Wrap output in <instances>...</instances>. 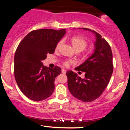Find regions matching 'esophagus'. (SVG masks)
Returning a JSON list of instances; mask_svg holds the SVG:
<instances>
[{"mask_svg":"<svg viewBox=\"0 0 130 130\" xmlns=\"http://www.w3.org/2000/svg\"><path fill=\"white\" fill-rule=\"evenodd\" d=\"M66 70H65V69H62V73H63V74H65V73H66Z\"/></svg>","mask_w":130,"mask_h":130,"instance_id":"1","label":"esophagus"}]
</instances>
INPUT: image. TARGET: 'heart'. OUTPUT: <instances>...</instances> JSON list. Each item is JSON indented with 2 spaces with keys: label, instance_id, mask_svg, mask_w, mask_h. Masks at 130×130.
<instances>
[{
  "label": "heart",
  "instance_id": "obj_1",
  "mask_svg": "<svg viewBox=\"0 0 130 130\" xmlns=\"http://www.w3.org/2000/svg\"><path fill=\"white\" fill-rule=\"evenodd\" d=\"M71 42L75 51H82L84 50L87 45V41L83 37L80 36L72 37L71 39ZM61 44H62V41H60L57 44L56 48H59ZM73 62V61L71 60H67L63 62V64L65 66H68L70 63H72Z\"/></svg>",
  "mask_w": 130,
  "mask_h": 130
}]
</instances>
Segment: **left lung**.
<instances>
[{"instance_id":"8db88e82","label":"left lung","mask_w":130,"mask_h":130,"mask_svg":"<svg viewBox=\"0 0 130 130\" xmlns=\"http://www.w3.org/2000/svg\"><path fill=\"white\" fill-rule=\"evenodd\" d=\"M95 34L94 53L83 63L75 68L85 72L82 79L72 71H67L70 93L77 99L89 102L97 99L108 86L113 72L112 53L106 40L95 31L83 28Z\"/></svg>"}]
</instances>
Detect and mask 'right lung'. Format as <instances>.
Masks as SVG:
<instances>
[{
    "label": "right lung",
    "instance_id": "obj_1",
    "mask_svg": "<svg viewBox=\"0 0 130 130\" xmlns=\"http://www.w3.org/2000/svg\"><path fill=\"white\" fill-rule=\"evenodd\" d=\"M66 33L65 29H38L26 35L14 54V74L21 91L29 99L40 101L50 97L54 90L55 78L61 68L43 65L47 54H53L57 44Z\"/></svg>",
    "mask_w": 130,
    "mask_h": 130
}]
</instances>
